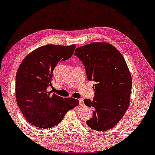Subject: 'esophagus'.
I'll return each mask as SVG.
<instances>
[{"label": "esophagus", "instance_id": "esophagus-1", "mask_svg": "<svg viewBox=\"0 0 155 155\" xmlns=\"http://www.w3.org/2000/svg\"><path fill=\"white\" fill-rule=\"evenodd\" d=\"M79 102H80V105H81V106H84V100H83V98H80V99H79Z\"/></svg>", "mask_w": 155, "mask_h": 155}]
</instances>
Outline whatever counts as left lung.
Here are the masks:
<instances>
[{"mask_svg": "<svg viewBox=\"0 0 155 155\" xmlns=\"http://www.w3.org/2000/svg\"><path fill=\"white\" fill-rule=\"evenodd\" d=\"M74 54L84 65L88 80L95 82L93 100H84L93 108L87 126L97 131L115 127L128 108L132 88V77L123 55L107 42L78 47Z\"/></svg>", "mask_w": 155, "mask_h": 155, "instance_id": "left-lung-1", "label": "left lung"}]
</instances>
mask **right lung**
Listing matches in <instances>:
<instances>
[{
	"label": "right lung",
	"mask_w": 155,
	"mask_h": 155,
	"mask_svg": "<svg viewBox=\"0 0 155 155\" xmlns=\"http://www.w3.org/2000/svg\"><path fill=\"white\" fill-rule=\"evenodd\" d=\"M75 47V45H45L28 54L20 64L16 77V101L25 118L33 126L54 127L68 110L79 104L77 99H64L49 91L55 66L71 57Z\"/></svg>",
	"instance_id": "1"
}]
</instances>
